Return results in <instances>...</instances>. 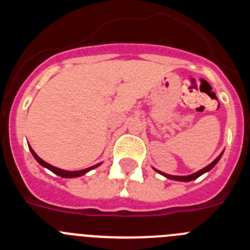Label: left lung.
I'll use <instances>...</instances> for the list:
<instances>
[{
  "label": "left lung",
  "mask_w": 250,
  "mask_h": 250,
  "mask_svg": "<svg viewBox=\"0 0 250 250\" xmlns=\"http://www.w3.org/2000/svg\"><path fill=\"white\" fill-rule=\"evenodd\" d=\"M222 155H223V152H222V154H220L219 156H218V158L215 159V160L213 161V163H210V164L208 165V167H203V169H202V170H199V171H196V173L191 174V175H187V176H176V175H169V174L161 173V171H159V170H156V169H154V170H155V171H158V173H160L161 175H164L165 178L170 179V180H178V182H191V180H195L196 178H199L200 175H203V174H204V173H208V171H209V170H211V169H213V167H215V165H216V163H218V161L220 160V158H222Z\"/></svg>",
  "instance_id": "obj_1"
}]
</instances>
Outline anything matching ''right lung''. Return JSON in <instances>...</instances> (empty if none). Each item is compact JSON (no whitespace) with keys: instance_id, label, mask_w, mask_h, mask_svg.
<instances>
[{"instance_id":"obj_1","label":"right lung","mask_w":250,"mask_h":250,"mask_svg":"<svg viewBox=\"0 0 250 250\" xmlns=\"http://www.w3.org/2000/svg\"><path fill=\"white\" fill-rule=\"evenodd\" d=\"M28 147H30V146H28ZM30 151H31V154L34 155V158L36 159L37 163H39L40 165H42L43 167H47L48 170H51L52 173L56 174V175H59V176H61V178H77V176H83V175H85L86 173H89L90 170L95 169V167H100V165H101V163H99V164L94 165V167H87V169L76 170V171H68V170H62V169H59V167H52V165H50L48 163L43 161L42 159L40 158L36 152L34 151V149H32V147H30Z\"/></svg>"}]
</instances>
